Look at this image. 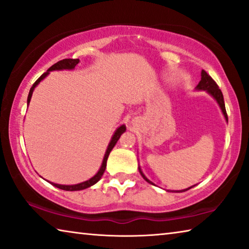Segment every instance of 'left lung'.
I'll list each match as a JSON object with an SVG mask.
<instances>
[{
    "mask_svg": "<svg viewBox=\"0 0 249 249\" xmlns=\"http://www.w3.org/2000/svg\"><path fill=\"white\" fill-rule=\"evenodd\" d=\"M196 89L197 90H205V91H208L209 93L217 101V103H218V105H220V107L222 109L223 114H224V116H225L226 121L229 120V119H227V113H226V109H225L224 98H223L222 91L220 90V88H218L216 82L212 79V77H211V75H209L208 73H206L204 70H202V72H201V81L196 86ZM140 172L142 174V178H144L147 181V182L151 183L150 181L147 179L144 175H142V172L141 171V169H140ZM151 184H153V183H151ZM189 189H191V188H189ZM189 189H185V190H183V191H187V190H189Z\"/></svg>",
    "mask_w": 249,
    "mask_h": 249,
    "instance_id": "1",
    "label": "left lung"
}]
</instances>
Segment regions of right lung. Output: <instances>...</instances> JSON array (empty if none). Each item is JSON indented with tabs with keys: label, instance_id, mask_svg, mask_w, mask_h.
I'll use <instances>...</instances> for the list:
<instances>
[{
	"label": "right lung",
	"instance_id": "1",
	"mask_svg": "<svg viewBox=\"0 0 249 249\" xmlns=\"http://www.w3.org/2000/svg\"><path fill=\"white\" fill-rule=\"evenodd\" d=\"M79 64V59H62V60L56 62V64L53 65L50 68L46 71L45 73H43L40 75V77L36 80L35 83L33 84V87L31 88V90H29V93H28V98H27V103H29V101H31L32 98V94H33V91L35 89V87L38 84L41 80H43L46 75L49 73V71H53V70H62V69H73L75 66ZM126 130L125 125H122L121 127H119L116 129V132L114 133L112 137V141L109 142L108 147L107 149V153H105L104 156V159H103V162H102V166H101L100 170L98 171V174H96L94 177H92L90 180L88 181H84L82 183H78V184H73V185H64V184H57V183H53L50 182L54 187H57L59 189H61V190H66V191H78V190H83V189H87L91 187V185H93L94 183L98 182V181L101 179V177L103 176L104 171H105V168H107V160L108 158V155L111 153V150L113 149V147L115 146V144L117 142V141L120 140L121 135L123 134Z\"/></svg>",
	"mask_w": 249,
	"mask_h": 249
}]
</instances>
